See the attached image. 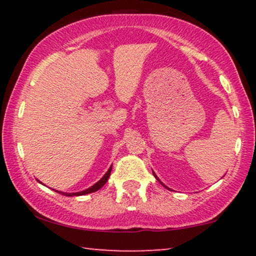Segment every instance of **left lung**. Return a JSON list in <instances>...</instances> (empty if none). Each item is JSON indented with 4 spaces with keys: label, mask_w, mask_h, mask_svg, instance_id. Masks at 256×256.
I'll use <instances>...</instances> for the list:
<instances>
[{
    "label": "left lung",
    "mask_w": 256,
    "mask_h": 256,
    "mask_svg": "<svg viewBox=\"0 0 256 256\" xmlns=\"http://www.w3.org/2000/svg\"><path fill=\"white\" fill-rule=\"evenodd\" d=\"M152 174H154V177H156V178H157V180H158V182H159V183H160V184H162V186H164V188H168V190H170V188H167V186H166V185H164V183H162V182H160V180H159V178H158V177H157V175H156V174H154V172H152Z\"/></svg>",
    "instance_id": "left-lung-1"
}]
</instances>
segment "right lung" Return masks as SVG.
<instances>
[{"instance_id": "right-lung-1", "label": "right lung", "mask_w": 256, "mask_h": 256, "mask_svg": "<svg viewBox=\"0 0 256 256\" xmlns=\"http://www.w3.org/2000/svg\"><path fill=\"white\" fill-rule=\"evenodd\" d=\"M110 172H112V166L110 167V170H107L106 174L102 177L100 180H98L97 183L94 184V185L90 186L89 188H86V190H81V192H76V193H66V192H60V190H55V192L60 193V194H63V196H84V194L94 193V192H96V190H98L99 188H102V186L106 184V182L108 180V178H110ZM38 182H40V180H38Z\"/></svg>"}]
</instances>
